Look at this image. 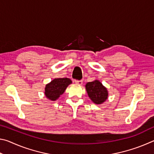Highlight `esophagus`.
I'll use <instances>...</instances> for the list:
<instances>
[{
  "label": "esophagus",
  "mask_w": 154,
  "mask_h": 154,
  "mask_svg": "<svg viewBox=\"0 0 154 154\" xmlns=\"http://www.w3.org/2000/svg\"><path fill=\"white\" fill-rule=\"evenodd\" d=\"M75 83H76V84H77V85H81L83 84V81L82 80H80V81H79V80H75Z\"/></svg>",
  "instance_id": "1"
}]
</instances>
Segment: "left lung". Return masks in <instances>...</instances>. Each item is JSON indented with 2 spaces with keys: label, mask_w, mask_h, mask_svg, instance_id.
<instances>
[{
  "label": "left lung",
  "mask_w": 154,
  "mask_h": 154,
  "mask_svg": "<svg viewBox=\"0 0 154 154\" xmlns=\"http://www.w3.org/2000/svg\"><path fill=\"white\" fill-rule=\"evenodd\" d=\"M85 90L90 100L96 105L103 104L107 100L108 90L99 80L88 82L85 84Z\"/></svg>",
  "instance_id": "8db88e82"
}]
</instances>
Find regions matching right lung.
I'll return each instance as SVG.
<instances>
[{"label":"right lung","mask_w":154,"mask_h":154,"mask_svg":"<svg viewBox=\"0 0 154 154\" xmlns=\"http://www.w3.org/2000/svg\"><path fill=\"white\" fill-rule=\"evenodd\" d=\"M71 83L72 81L69 78H55L45 85V97L49 100H56Z\"/></svg>","instance_id":"right-lung-1"}]
</instances>
